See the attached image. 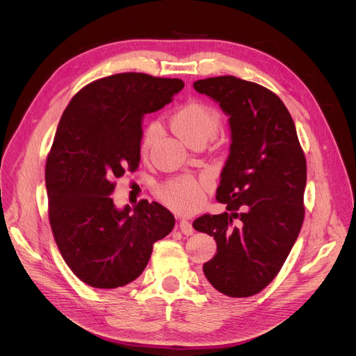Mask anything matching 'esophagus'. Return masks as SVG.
I'll return each instance as SVG.
<instances>
[{"instance_id": "1", "label": "esophagus", "mask_w": 356, "mask_h": 356, "mask_svg": "<svg viewBox=\"0 0 356 356\" xmlns=\"http://www.w3.org/2000/svg\"><path fill=\"white\" fill-rule=\"evenodd\" d=\"M179 230H181L182 234H186V236H190V234H193V232H195L191 222H188L187 220H181L179 221Z\"/></svg>"}]
</instances>
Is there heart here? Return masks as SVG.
Here are the masks:
<instances>
[{
    "label": "heart",
    "instance_id": "obj_1",
    "mask_svg": "<svg viewBox=\"0 0 356 356\" xmlns=\"http://www.w3.org/2000/svg\"><path fill=\"white\" fill-rule=\"evenodd\" d=\"M221 124L218 111L211 105L200 101H188L182 104L170 117V126L174 132L188 145L196 143L207 144L209 139L217 135ZM157 135V126L149 124L141 139V149L152 145ZM208 188L207 181H199L193 177L184 175L168 181L159 190V197L170 209L177 212H191L199 208Z\"/></svg>",
    "mask_w": 356,
    "mask_h": 356
}]
</instances>
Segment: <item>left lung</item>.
Instances as JSON below:
<instances>
[{"label": "left lung", "instance_id": "left-lung-1", "mask_svg": "<svg viewBox=\"0 0 356 356\" xmlns=\"http://www.w3.org/2000/svg\"><path fill=\"white\" fill-rule=\"evenodd\" d=\"M193 86L220 104L232 132L217 188L227 212L204 213L193 222L217 242V254L203 264V273L224 296L251 297L273 281L298 238L306 157L293 117L272 90L233 75Z\"/></svg>", "mask_w": 356, "mask_h": 356}]
</instances>
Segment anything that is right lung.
<instances>
[{"label":"right lung","mask_w":356,"mask_h":356,"mask_svg":"<svg viewBox=\"0 0 356 356\" xmlns=\"http://www.w3.org/2000/svg\"><path fill=\"white\" fill-rule=\"evenodd\" d=\"M179 79L122 72L95 80L63 111L46 161L49 221L60 255L81 282L122 288L144 272L175 218L160 203L117 209L115 179L141 160L143 115L163 108Z\"/></svg>","instance_id":"add662e5"}]
</instances>
